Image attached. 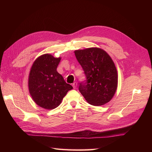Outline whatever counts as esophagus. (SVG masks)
Wrapping results in <instances>:
<instances>
[{
  "mask_svg": "<svg viewBox=\"0 0 152 152\" xmlns=\"http://www.w3.org/2000/svg\"><path fill=\"white\" fill-rule=\"evenodd\" d=\"M72 87H73L74 89H76V87H77V82H74L72 83Z\"/></svg>",
  "mask_w": 152,
  "mask_h": 152,
  "instance_id": "34e87169",
  "label": "esophagus"
}]
</instances>
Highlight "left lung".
I'll list each match as a JSON object with an SVG mask.
<instances>
[{
  "instance_id": "obj_1",
  "label": "left lung",
  "mask_w": 152,
  "mask_h": 152,
  "mask_svg": "<svg viewBox=\"0 0 152 152\" xmlns=\"http://www.w3.org/2000/svg\"><path fill=\"white\" fill-rule=\"evenodd\" d=\"M86 80L79 91L89 104L101 106L114 96L118 87V72L110 56L101 48H89L74 51Z\"/></svg>"
}]
</instances>
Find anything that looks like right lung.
<instances>
[{
	"mask_svg": "<svg viewBox=\"0 0 152 152\" xmlns=\"http://www.w3.org/2000/svg\"><path fill=\"white\" fill-rule=\"evenodd\" d=\"M61 57L44 54L34 61L28 76V90L33 101L40 107L57 108L72 86L66 83L58 73L57 68Z\"/></svg>",
	"mask_w": 152,
	"mask_h": 152,
	"instance_id": "add662e5",
	"label": "right lung"
}]
</instances>
